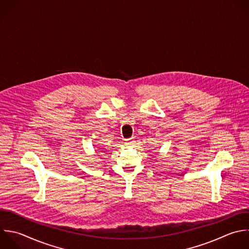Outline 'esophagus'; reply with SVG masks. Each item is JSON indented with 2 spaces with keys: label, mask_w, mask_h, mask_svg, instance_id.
<instances>
[{
  "label": "esophagus",
  "mask_w": 249,
  "mask_h": 249,
  "mask_svg": "<svg viewBox=\"0 0 249 249\" xmlns=\"http://www.w3.org/2000/svg\"><path fill=\"white\" fill-rule=\"evenodd\" d=\"M134 142H135V141H134V138H132V137H131V138L125 139V142H124V143H125V145H126V146H131V145H133V144H134Z\"/></svg>",
  "instance_id": "34e87169"
}]
</instances>
